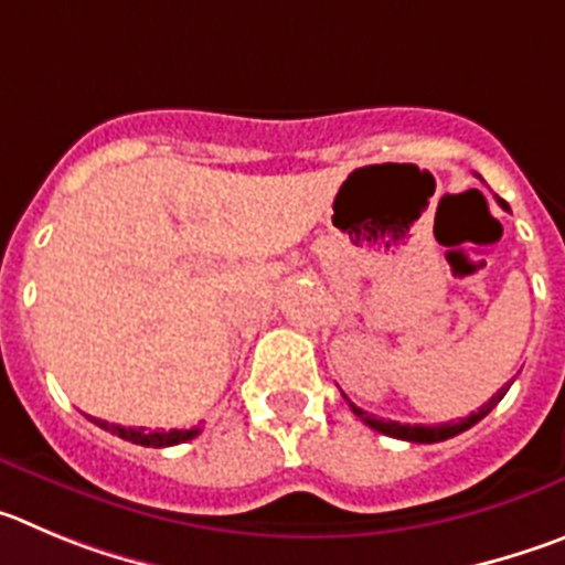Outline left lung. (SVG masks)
<instances>
[{"label": "left lung", "instance_id": "obj_1", "mask_svg": "<svg viewBox=\"0 0 565 565\" xmlns=\"http://www.w3.org/2000/svg\"><path fill=\"white\" fill-rule=\"evenodd\" d=\"M504 205V202H501ZM510 391V385H504V388L498 391V394L490 396V403L481 405L479 411H472L470 416H465V419H450V422H441V425H403V422H391V419H377L374 414H369V411L358 408V405H352L354 416H360V419L369 425V428L380 430V434L385 436H394V439H405V441H422V445H430V441H445L450 439V436H459L465 434L467 428H472L476 422L484 419L487 414H490L492 408H495L501 399H504V394Z\"/></svg>", "mask_w": 565, "mask_h": 565}]
</instances>
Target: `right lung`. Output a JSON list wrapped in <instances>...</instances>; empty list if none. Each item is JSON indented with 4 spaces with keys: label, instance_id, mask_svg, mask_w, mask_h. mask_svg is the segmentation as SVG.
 <instances>
[{
    "label": "right lung",
    "instance_id": "add662e5",
    "mask_svg": "<svg viewBox=\"0 0 565 565\" xmlns=\"http://www.w3.org/2000/svg\"><path fill=\"white\" fill-rule=\"evenodd\" d=\"M95 425H100L104 430H111L115 436L126 441H135V445L143 447H171V445H182V441L194 439L200 434V428L191 430H146V428H124V425H109L104 419H95Z\"/></svg>",
    "mask_w": 565,
    "mask_h": 565
}]
</instances>
